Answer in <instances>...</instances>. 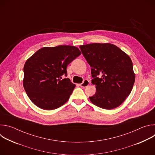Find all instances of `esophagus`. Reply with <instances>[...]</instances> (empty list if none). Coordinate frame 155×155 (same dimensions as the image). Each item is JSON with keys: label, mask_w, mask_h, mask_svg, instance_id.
I'll list each match as a JSON object with an SVG mask.
<instances>
[{"label": "esophagus", "mask_w": 155, "mask_h": 155, "mask_svg": "<svg viewBox=\"0 0 155 155\" xmlns=\"http://www.w3.org/2000/svg\"><path fill=\"white\" fill-rule=\"evenodd\" d=\"M89 84H90V81L89 80H84L83 81V83L80 84V86L81 87H86V86H87L88 85H89Z\"/></svg>", "instance_id": "34e87169"}]
</instances>
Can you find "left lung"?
<instances>
[{
    "mask_svg": "<svg viewBox=\"0 0 155 155\" xmlns=\"http://www.w3.org/2000/svg\"><path fill=\"white\" fill-rule=\"evenodd\" d=\"M80 48L91 68L96 85L95 94L90 97L95 105L107 110L120 106L130 94L135 81L130 57L112 43H91Z\"/></svg>",
    "mask_w": 155,
    "mask_h": 155,
    "instance_id": "1",
    "label": "left lung"
}]
</instances>
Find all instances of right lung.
Instances as JSON below:
<instances>
[{
	"instance_id": "right-lung-1",
	"label": "right lung",
	"mask_w": 155,
	"mask_h": 155,
	"mask_svg": "<svg viewBox=\"0 0 155 155\" xmlns=\"http://www.w3.org/2000/svg\"><path fill=\"white\" fill-rule=\"evenodd\" d=\"M81 54L71 45L43 47L25 62L23 86L30 100L47 110L58 108L67 102L75 84L67 76L68 65Z\"/></svg>"
}]
</instances>
